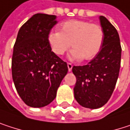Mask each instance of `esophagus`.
I'll return each instance as SVG.
<instances>
[{"label":"esophagus","instance_id":"esophagus-1","mask_svg":"<svg viewBox=\"0 0 130 130\" xmlns=\"http://www.w3.org/2000/svg\"><path fill=\"white\" fill-rule=\"evenodd\" d=\"M67 67H68V70H69V72H70V71L72 70V68H73V65H72L71 63H67Z\"/></svg>","mask_w":130,"mask_h":130}]
</instances>
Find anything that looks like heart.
Masks as SVG:
<instances>
[{
    "mask_svg": "<svg viewBox=\"0 0 130 130\" xmlns=\"http://www.w3.org/2000/svg\"><path fill=\"white\" fill-rule=\"evenodd\" d=\"M59 32H52L48 41L52 51L57 56L63 55L70 48L72 60L86 61L95 58L99 53L104 41V31L101 26L88 21L72 20L61 23Z\"/></svg>",
    "mask_w": 130,
    "mask_h": 130,
    "instance_id": "b5f03b06",
    "label": "heart"
}]
</instances>
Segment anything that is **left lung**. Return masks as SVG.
<instances>
[{"label":"left lung","instance_id":"8db88e82","mask_svg":"<svg viewBox=\"0 0 130 130\" xmlns=\"http://www.w3.org/2000/svg\"><path fill=\"white\" fill-rule=\"evenodd\" d=\"M104 31V41L98 55L87 65L74 66L76 77L74 97L83 107L97 109L111 96L120 72L121 46L115 27L103 16L99 17Z\"/></svg>","mask_w":130,"mask_h":130}]
</instances>
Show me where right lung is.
Here are the masks:
<instances>
[{"label":"right lung","mask_w":130,"mask_h":130,"mask_svg":"<svg viewBox=\"0 0 130 130\" xmlns=\"http://www.w3.org/2000/svg\"><path fill=\"white\" fill-rule=\"evenodd\" d=\"M57 23L54 15H33L20 29L13 47V80L19 95L32 107L52 102L68 72L67 63L51 51L48 41Z\"/></svg>","instance_id":"1"}]
</instances>
